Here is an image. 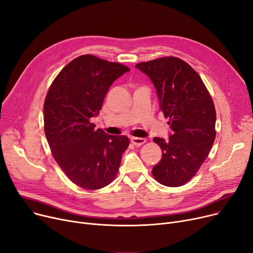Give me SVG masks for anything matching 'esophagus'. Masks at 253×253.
Here are the masks:
<instances>
[{"instance_id":"1","label":"esophagus","mask_w":253,"mask_h":253,"mask_svg":"<svg viewBox=\"0 0 253 253\" xmlns=\"http://www.w3.org/2000/svg\"><path fill=\"white\" fill-rule=\"evenodd\" d=\"M130 142L133 145L135 146H141L143 145L144 143L146 142V139L145 138H137V137H131L130 138Z\"/></svg>"}]
</instances>
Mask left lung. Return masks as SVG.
Instances as JSON below:
<instances>
[{
    "mask_svg": "<svg viewBox=\"0 0 253 253\" xmlns=\"http://www.w3.org/2000/svg\"><path fill=\"white\" fill-rule=\"evenodd\" d=\"M136 68L153 83L171 128L168 140L153 139L163 154L152 175L163 185L181 186L199 171L215 140L216 112L211 95L197 72L178 57L139 63Z\"/></svg>",
    "mask_w": 253,
    "mask_h": 253,
    "instance_id": "left-lung-1",
    "label": "left lung"
}]
</instances>
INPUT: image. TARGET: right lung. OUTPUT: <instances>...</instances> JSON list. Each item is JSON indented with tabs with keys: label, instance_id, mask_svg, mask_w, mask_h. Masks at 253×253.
<instances>
[{
	"label": "right lung",
	"instance_id": "add662e5",
	"mask_svg": "<svg viewBox=\"0 0 253 253\" xmlns=\"http://www.w3.org/2000/svg\"><path fill=\"white\" fill-rule=\"evenodd\" d=\"M128 71L122 64L84 54L59 72L46 94V139L61 169L82 188L109 184L129 144L126 136L108 135L90 123L112 83Z\"/></svg>",
	"mask_w": 253,
	"mask_h": 253
}]
</instances>
